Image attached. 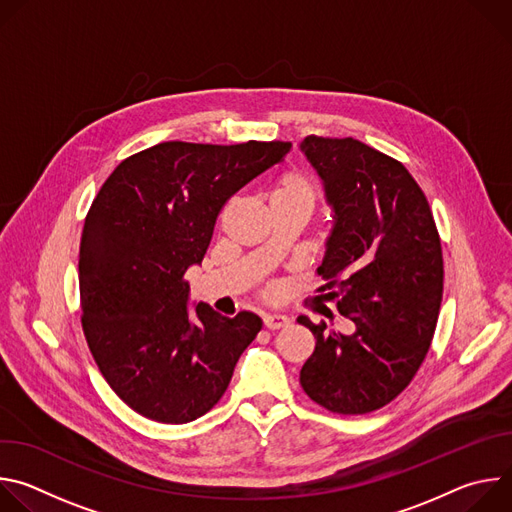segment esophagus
<instances>
[{"label":"esophagus","mask_w":512,"mask_h":512,"mask_svg":"<svg viewBox=\"0 0 512 512\" xmlns=\"http://www.w3.org/2000/svg\"><path fill=\"white\" fill-rule=\"evenodd\" d=\"M263 324H265L267 330H279V328H285L289 324V318L279 316V314H265Z\"/></svg>","instance_id":"34e87169"}]
</instances>
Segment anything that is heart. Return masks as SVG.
<instances>
[{"instance_id": "1", "label": "heart", "mask_w": 512, "mask_h": 512, "mask_svg": "<svg viewBox=\"0 0 512 512\" xmlns=\"http://www.w3.org/2000/svg\"><path fill=\"white\" fill-rule=\"evenodd\" d=\"M318 188L314 180L302 170H283L273 176L267 192L269 210L275 208H300L312 212L318 204Z\"/></svg>"}]
</instances>
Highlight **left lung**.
<instances>
[{
	"mask_svg": "<svg viewBox=\"0 0 512 512\" xmlns=\"http://www.w3.org/2000/svg\"><path fill=\"white\" fill-rule=\"evenodd\" d=\"M300 148L334 212L318 298L356 326L344 336L298 318L316 338L300 383L324 409L364 415L411 383L431 346L442 243L423 190L401 162L352 137L310 135Z\"/></svg>",
	"mask_w": 512,
	"mask_h": 512,
	"instance_id": "left-lung-1",
	"label": "left lung"
}]
</instances>
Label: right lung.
Listing matches in <instances>:
<instances>
[{"label": "right lung", "mask_w": 512, "mask_h": 512, "mask_svg": "<svg viewBox=\"0 0 512 512\" xmlns=\"http://www.w3.org/2000/svg\"><path fill=\"white\" fill-rule=\"evenodd\" d=\"M289 141H164L123 160L85 218L83 330L109 387L139 415L188 423L210 411L261 318L188 310L184 273L200 265L225 202L279 164Z\"/></svg>", "instance_id": "right-lung-1"}]
</instances>
